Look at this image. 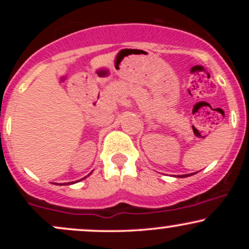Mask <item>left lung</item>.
I'll list each match as a JSON object with an SVG mask.
<instances>
[{"label":"left lung","mask_w":249,"mask_h":249,"mask_svg":"<svg viewBox=\"0 0 249 249\" xmlns=\"http://www.w3.org/2000/svg\"><path fill=\"white\" fill-rule=\"evenodd\" d=\"M188 176H191V174H184V176H178V177H180V178H186Z\"/></svg>","instance_id":"left-lung-1"}]
</instances>
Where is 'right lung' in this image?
<instances>
[{
  "mask_svg": "<svg viewBox=\"0 0 249 249\" xmlns=\"http://www.w3.org/2000/svg\"><path fill=\"white\" fill-rule=\"evenodd\" d=\"M82 180V179H81ZM70 184H73V181L72 182H68V184H64V185H70Z\"/></svg>",
  "mask_w": 249,
  "mask_h": 249,
  "instance_id": "right-lung-1",
  "label": "right lung"
}]
</instances>
